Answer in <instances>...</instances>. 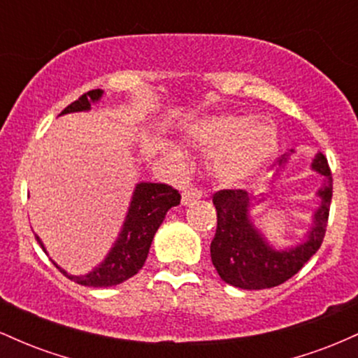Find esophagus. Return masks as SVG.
<instances>
[{"instance_id":"1","label":"esophagus","mask_w":358,"mask_h":358,"mask_svg":"<svg viewBox=\"0 0 358 358\" xmlns=\"http://www.w3.org/2000/svg\"><path fill=\"white\" fill-rule=\"evenodd\" d=\"M203 192L200 190V188H195V187H188L187 190L182 193V203L183 205H190L192 202H195V200L202 199Z\"/></svg>"}]
</instances>
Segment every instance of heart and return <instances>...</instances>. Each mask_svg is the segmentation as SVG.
Instances as JSON below:
<instances>
[{
  "label": "heart",
  "mask_w": 358,
  "mask_h": 358,
  "mask_svg": "<svg viewBox=\"0 0 358 358\" xmlns=\"http://www.w3.org/2000/svg\"><path fill=\"white\" fill-rule=\"evenodd\" d=\"M188 139L200 150H217L212 165L222 180L244 182L257 173L278 150V127L252 116H217L195 122Z\"/></svg>",
  "instance_id": "1"
}]
</instances>
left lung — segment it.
Instances as JSON below:
<instances>
[{
	"mask_svg": "<svg viewBox=\"0 0 358 358\" xmlns=\"http://www.w3.org/2000/svg\"><path fill=\"white\" fill-rule=\"evenodd\" d=\"M286 159L287 156L282 155L279 165H285ZM311 168L327 176V183L318 190L322 207L315 212L313 227L308 232L306 241L287 250L271 248L250 220L249 212L257 208L264 199L249 196L245 190L213 193L217 231L210 244V257L222 281L242 289L279 286L293 278L320 249L330 215L334 180L327 158L322 153L316 156Z\"/></svg>",
	"mask_w": 358,
	"mask_h": 358,
	"instance_id": "obj_1",
	"label": "left lung"
}]
</instances>
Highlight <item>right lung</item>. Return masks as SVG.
I'll use <instances>...</instances> for the list:
<instances>
[{
	"mask_svg": "<svg viewBox=\"0 0 358 358\" xmlns=\"http://www.w3.org/2000/svg\"><path fill=\"white\" fill-rule=\"evenodd\" d=\"M101 96V89L89 90L87 94H82L79 99L69 104L67 108L62 110V114L89 110L90 102L99 101ZM180 199L182 196H180L178 190H175L173 187L166 183H138L136 190L133 193V200H131L129 212H127L124 225H122V231L119 234L116 244L110 249L108 257L85 276H71L59 266H55L64 276L76 281L77 285L90 287L121 285L126 279L133 278L143 268L156 231L162 225L166 212L180 203ZM35 237L45 250L40 237Z\"/></svg>",
	"mask_w": 358,
	"mask_h": 358,
	"instance_id": "1",
	"label": "right lung"
}]
</instances>
